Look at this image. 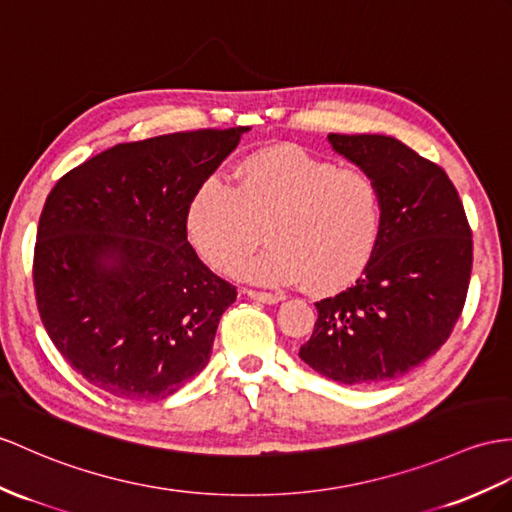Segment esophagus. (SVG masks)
Masks as SVG:
<instances>
[{"mask_svg": "<svg viewBox=\"0 0 512 512\" xmlns=\"http://www.w3.org/2000/svg\"><path fill=\"white\" fill-rule=\"evenodd\" d=\"M245 295L256 299V302H263V304H278L282 295L278 293H267V291H254V289H245Z\"/></svg>", "mask_w": 512, "mask_h": 512, "instance_id": "esophagus-1", "label": "esophagus"}]
</instances>
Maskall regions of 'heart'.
Here are the masks:
<instances>
[{"label": "heart", "instance_id": "1", "mask_svg": "<svg viewBox=\"0 0 512 512\" xmlns=\"http://www.w3.org/2000/svg\"><path fill=\"white\" fill-rule=\"evenodd\" d=\"M234 178V186L202 180L184 208L186 236L210 267L232 271L263 239V226L271 245L241 267L258 282L332 293L356 282L376 256L384 195L367 169L276 145L243 158Z\"/></svg>", "mask_w": 512, "mask_h": 512}]
</instances>
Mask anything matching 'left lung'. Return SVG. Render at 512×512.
<instances>
[{"label": "left lung", "mask_w": 512, "mask_h": 512, "mask_svg": "<svg viewBox=\"0 0 512 512\" xmlns=\"http://www.w3.org/2000/svg\"><path fill=\"white\" fill-rule=\"evenodd\" d=\"M384 195L378 252L350 289L317 302L299 358L343 384L406 376L441 350L463 313L471 228L456 186L432 160L384 134H328Z\"/></svg>", "instance_id": "8db88e82"}]
</instances>
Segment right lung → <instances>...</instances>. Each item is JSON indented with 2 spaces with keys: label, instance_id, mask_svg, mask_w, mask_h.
Wrapping results in <instances>:
<instances>
[{
  "label": "right lung",
  "instance_id": "1",
  "mask_svg": "<svg viewBox=\"0 0 512 512\" xmlns=\"http://www.w3.org/2000/svg\"><path fill=\"white\" fill-rule=\"evenodd\" d=\"M249 128L119 143L62 176L34 245L36 308L80 376L156 402L202 371L236 286L186 241L184 208Z\"/></svg>",
  "mask_w": 512,
  "mask_h": 512
}]
</instances>
